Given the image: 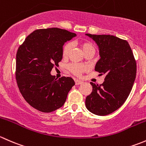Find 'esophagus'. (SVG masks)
<instances>
[{"mask_svg":"<svg viewBox=\"0 0 146 146\" xmlns=\"http://www.w3.org/2000/svg\"><path fill=\"white\" fill-rule=\"evenodd\" d=\"M74 82H75V84H76V85H79V84H82V83H83L82 81H79V80H78V79H75Z\"/></svg>","mask_w":146,"mask_h":146,"instance_id":"34e87169","label":"esophagus"}]
</instances>
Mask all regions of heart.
Masks as SVG:
<instances>
[{
    "label": "heart",
    "instance_id": "obj_1",
    "mask_svg": "<svg viewBox=\"0 0 146 146\" xmlns=\"http://www.w3.org/2000/svg\"><path fill=\"white\" fill-rule=\"evenodd\" d=\"M72 43L70 42L66 43L63 46L62 50L63 58H67L70 52V50L72 49ZM80 46L85 54H86L88 52H91V51H95V47H94V44L90 41L86 40V41L81 42ZM68 69L70 72L73 74L74 75L76 76H81L82 74L87 70V67L85 65H83V64L74 63V64H71L69 65Z\"/></svg>",
    "mask_w": 146,
    "mask_h": 146
}]
</instances>
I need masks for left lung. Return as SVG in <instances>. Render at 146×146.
Masks as SVG:
<instances>
[{"label": "left lung", "instance_id": "left-lung-1", "mask_svg": "<svg viewBox=\"0 0 146 146\" xmlns=\"http://www.w3.org/2000/svg\"><path fill=\"white\" fill-rule=\"evenodd\" d=\"M96 41L100 58L95 70L105 74L104 82L95 84L86 98V107L95 115L104 116L119 109L131 91L136 75V62L126 40L112 35L86 34Z\"/></svg>", "mask_w": 146, "mask_h": 146}]
</instances>
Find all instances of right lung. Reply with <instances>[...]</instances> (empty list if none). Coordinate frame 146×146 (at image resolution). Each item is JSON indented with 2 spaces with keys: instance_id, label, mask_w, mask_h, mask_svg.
Segmentation results:
<instances>
[{
  "instance_id": "obj_1",
  "label": "right lung",
  "mask_w": 146,
  "mask_h": 146,
  "mask_svg": "<svg viewBox=\"0 0 146 146\" xmlns=\"http://www.w3.org/2000/svg\"><path fill=\"white\" fill-rule=\"evenodd\" d=\"M76 34L59 28L36 29L19 46L15 76L19 91L31 107L42 112L64 105L75 83L71 77L55 79L52 69L62 60V46Z\"/></svg>"
}]
</instances>
